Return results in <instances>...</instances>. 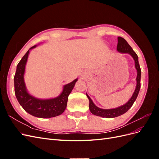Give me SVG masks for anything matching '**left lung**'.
<instances>
[{"label": "left lung", "instance_id": "obj_1", "mask_svg": "<svg viewBox=\"0 0 159 159\" xmlns=\"http://www.w3.org/2000/svg\"><path fill=\"white\" fill-rule=\"evenodd\" d=\"M117 50V51L122 53H128V54H129L133 57L134 62H135V68L137 70V87L135 90L134 91L133 95L131 97V98L130 99V100L126 104H125L124 105H123V106H121L118 108L112 109H100L97 106H95V104L93 103L92 100H91V98L88 96V95L86 94L89 101V107L90 111L91 113L95 115H97V116H100V117H106V118H113V117H118L119 115H121L125 113H126L127 111L132 107L134 101L136 100L137 98L139 90H140L141 71L140 66H139L138 56L137 54L133 51L132 48L129 46L127 42L123 38L120 37V36L118 37Z\"/></svg>", "mask_w": 159, "mask_h": 159}]
</instances>
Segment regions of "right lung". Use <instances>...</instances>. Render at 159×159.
I'll return each mask as SVG.
<instances>
[{
  "label": "right lung",
  "instance_id": "right-lung-1",
  "mask_svg": "<svg viewBox=\"0 0 159 159\" xmlns=\"http://www.w3.org/2000/svg\"><path fill=\"white\" fill-rule=\"evenodd\" d=\"M36 46L35 45L31 47L17 65L14 78V93L19 103L29 114L40 118L54 117L64 111L67 106L68 96L78 79L64 85L63 91L60 95L54 99H39L28 93L24 81V74L29 51Z\"/></svg>",
  "mask_w": 159,
  "mask_h": 159
}]
</instances>
